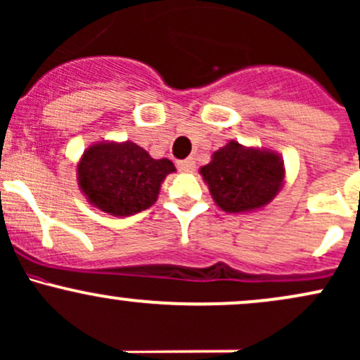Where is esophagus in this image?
<instances>
[{"label":"esophagus","instance_id":"obj_1","mask_svg":"<svg viewBox=\"0 0 360 360\" xmlns=\"http://www.w3.org/2000/svg\"><path fill=\"white\" fill-rule=\"evenodd\" d=\"M195 167H196V162L195 159H191V157L177 162V169H179L181 172H193L195 171Z\"/></svg>","mask_w":360,"mask_h":360}]
</instances>
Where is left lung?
Masks as SVG:
<instances>
[{"instance_id":"obj_1","label":"left lung","mask_w":360,"mask_h":360,"mask_svg":"<svg viewBox=\"0 0 360 360\" xmlns=\"http://www.w3.org/2000/svg\"><path fill=\"white\" fill-rule=\"evenodd\" d=\"M215 203L229 213L255 210L274 200L283 179L282 160L271 152L229 141L201 167Z\"/></svg>"}]
</instances>
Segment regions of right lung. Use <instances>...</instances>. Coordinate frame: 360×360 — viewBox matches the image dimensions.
Masks as SVG:
<instances>
[{
    "label": "right lung",
    "instance_id": "add662e5",
    "mask_svg": "<svg viewBox=\"0 0 360 360\" xmlns=\"http://www.w3.org/2000/svg\"><path fill=\"white\" fill-rule=\"evenodd\" d=\"M176 171L167 159L155 160L136 143H98L78 164L82 191L98 210L126 217L155 203L160 183Z\"/></svg>",
    "mask_w": 360,
    "mask_h": 360
}]
</instances>
